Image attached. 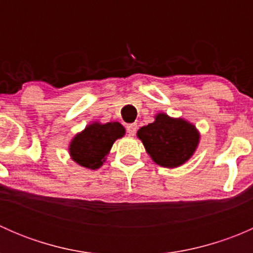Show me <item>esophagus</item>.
Wrapping results in <instances>:
<instances>
[{"mask_svg":"<svg viewBox=\"0 0 253 253\" xmlns=\"http://www.w3.org/2000/svg\"><path fill=\"white\" fill-rule=\"evenodd\" d=\"M127 133L129 134V136H134L137 132V128H138V126H137V124H129L127 125Z\"/></svg>","mask_w":253,"mask_h":253,"instance_id":"34e87169","label":"esophagus"}]
</instances>
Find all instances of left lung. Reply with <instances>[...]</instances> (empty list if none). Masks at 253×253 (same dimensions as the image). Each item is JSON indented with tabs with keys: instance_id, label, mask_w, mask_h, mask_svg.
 <instances>
[{
	"instance_id": "obj_1",
	"label": "left lung",
	"mask_w": 253,
	"mask_h": 253,
	"mask_svg": "<svg viewBox=\"0 0 253 253\" xmlns=\"http://www.w3.org/2000/svg\"><path fill=\"white\" fill-rule=\"evenodd\" d=\"M153 162L168 169L185 164L192 158L201 141V133L192 122L158 112L152 124L137 131Z\"/></svg>"
}]
</instances>
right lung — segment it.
Instances as JSON below:
<instances>
[{
  "label": "right lung",
  "instance_id": "obj_1",
  "mask_svg": "<svg viewBox=\"0 0 253 253\" xmlns=\"http://www.w3.org/2000/svg\"><path fill=\"white\" fill-rule=\"evenodd\" d=\"M125 133L126 129L120 122H91L71 139L68 144L71 159L85 169H99L106 162L115 141L122 138Z\"/></svg>",
  "mask_w": 253,
  "mask_h": 253
}]
</instances>
